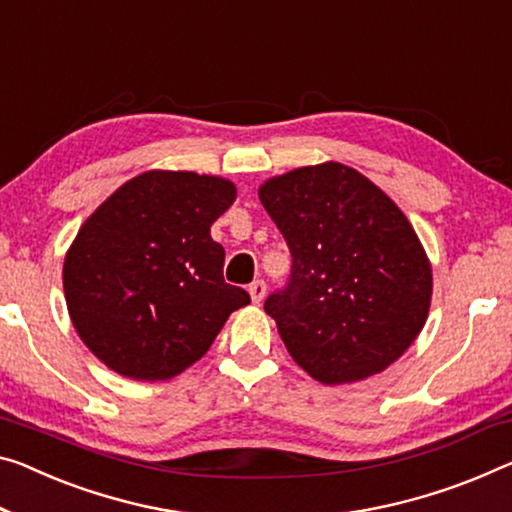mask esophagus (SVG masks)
I'll return each mask as SVG.
<instances>
[{"instance_id": "34e87169", "label": "esophagus", "mask_w": 512, "mask_h": 512, "mask_svg": "<svg viewBox=\"0 0 512 512\" xmlns=\"http://www.w3.org/2000/svg\"><path fill=\"white\" fill-rule=\"evenodd\" d=\"M265 293H267V283L263 279H256L249 286V295L251 300H254V304H261L265 300Z\"/></svg>"}]
</instances>
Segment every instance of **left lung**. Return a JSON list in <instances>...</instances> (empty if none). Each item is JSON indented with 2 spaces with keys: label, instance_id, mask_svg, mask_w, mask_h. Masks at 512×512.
Listing matches in <instances>:
<instances>
[{
  "label": "left lung",
  "instance_id": "8db88e82",
  "mask_svg": "<svg viewBox=\"0 0 512 512\" xmlns=\"http://www.w3.org/2000/svg\"><path fill=\"white\" fill-rule=\"evenodd\" d=\"M258 196L293 258L265 300L290 357L325 384L384 371L430 309V263L407 217L338 162L267 180Z\"/></svg>",
  "mask_w": 512,
  "mask_h": 512
}]
</instances>
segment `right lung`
Returning <instances> with one entry per match:
<instances>
[{"label":"right lung","instance_id":"obj_1","mask_svg":"<svg viewBox=\"0 0 512 512\" xmlns=\"http://www.w3.org/2000/svg\"><path fill=\"white\" fill-rule=\"evenodd\" d=\"M233 183L148 171L86 219L64 263L70 320L93 355L125 377L169 380L206 355L245 288L224 281L210 226Z\"/></svg>","mask_w":512,"mask_h":512}]
</instances>
